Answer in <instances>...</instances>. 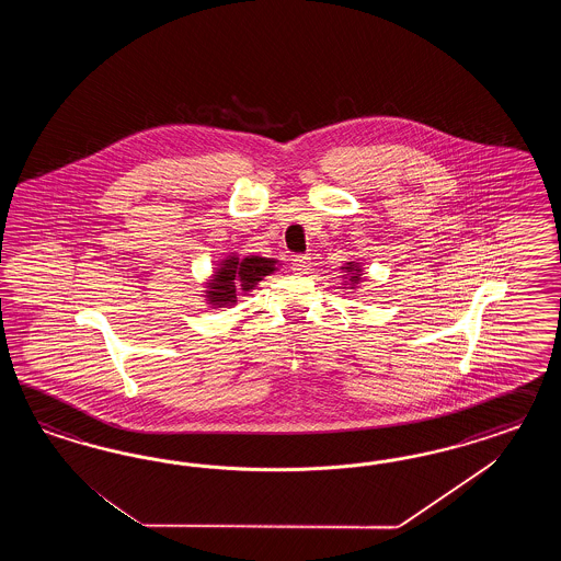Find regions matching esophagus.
<instances>
[{
    "label": "esophagus",
    "instance_id": "34e87169",
    "mask_svg": "<svg viewBox=\"0 0 561 561\" xmlns=\"http://www.w3.org/2000/svg\"><path fill=\"white\" fill-rule=\"evenodd\" d=\"M310 256L308 255H298L291 259V272L296 273H306L310 270Z\"/></svg>",
    "mask_w": 561,
    "mask_h": 561
}]
</instances>
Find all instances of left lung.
Here are the masks:
<instances>
[{
  "instance_id": "obj_1",
  "label": "left lung",
  "mask_w": 561,
  "mask_h": 561,
  "mask_svg": "<svg viewBox=\"0 0 561 561\" xmlns=\"http://www.w3.org/2000/svg\"><path fill=\"white\" fill-rule=\"evenodd\" d=\"M341 272H343V286H350L352 289H356L362 282H364V270H362V263H357V261H347L343 267H341Z\"/></svg>"
}]
</instances>
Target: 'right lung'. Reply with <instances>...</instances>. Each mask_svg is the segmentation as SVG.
<instances>
[{
  "instance_id": "right-lung-1",
  "label": "right lung",
  "mask_w": 561,
  "mask_h": 561,
  "mask_svg": "<svg viewBox=\"0 0 561 561\" xmlns=\"http://www.w3.org/2000/svg\"><path fill=\"white\" fill-rule=\"evenodd\" d=\"M282 263L270 256L247 255L240 259L230 253L221 259L218 267L205 279L204 298L211 308H230L237 305L238 291L249 294L263 282V277L277 272Z\"/></svg>"
}]
</instances>
